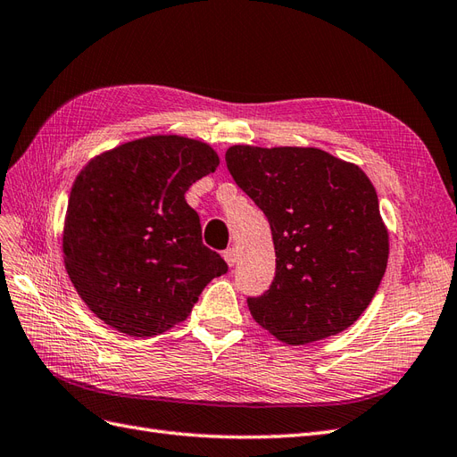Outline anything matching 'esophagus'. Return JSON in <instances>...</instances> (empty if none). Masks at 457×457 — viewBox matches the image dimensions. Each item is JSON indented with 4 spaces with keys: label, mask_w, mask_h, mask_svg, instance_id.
<instances>
[{
    "label": "esophagus",
    "mask_w": 457,
    "mask_h": 457,
    "mask_svg": "<svg viewBox=\"0 0 457 457\" xmlns=\"http://www.w3.org/2000/svg\"><path fill=\"white\" fill-rule=\"evenodd\" d=\"M224 258H226V262L229 264V266H236L237 264V260H239V253H237V249H228V251H224Z\"/></svg>",
    "instance_id": "obj_1"
}]
</instances>
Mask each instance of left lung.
<instances>
[{"mask_svg": "<svg viewBox=\"0 0 457 457\" xmlns=\"http://www.w3.org/2000/svg\"><path fill=\"white\" fill-rule=\"evenodd\" d=\"M228 170L270 221L276 278L249 296L258 325L287 345L345 331L379 289L388 233L370 178L316 147L233 145Z\"/></svg>", "mask_w": 457, "mask_h": 457, "instance_id": "1", "label": "left lung"}]
</instances>
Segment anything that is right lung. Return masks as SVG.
<instances>
[{
	"instance_id": "obj_1",
	"label": "right lung",
	"mask_w": 457,
	"mask_h": 457,
	"mask_svg": "<svg viewBox=\"0 0 457 457\" xmlns=\"http://www.w3.org/2000/svg\"><path fill=\"white\" fill-rule=\"evenodd\" d=\"M218 164L206 143L151 136L96 156L78 174L64 220V266L99 320L126 335H161L228 271L203 245L199 214L186 201Z\"/></svg>"
}]
</instances>
